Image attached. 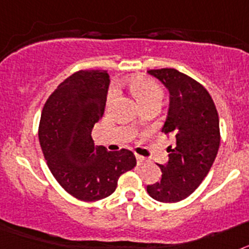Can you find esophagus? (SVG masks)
I'll use <instances>...</instances> for the list:
<instances>
[{
	"instance_id": "esophagus-1",
	"label": "esophagus",
	"mask_w": 249,
	"mask_h": 249,
	"mask_svg": "<svg viewBox=\"0 0 249 249\" xmlns=\"http://www.w3.org/2000/svg\"><path fill=\"white\" fill-rule=\"evenodd\" d=\"M136 160H137V164H138V166H141V164L147 163V160L143 157V156L137 155V156H136Z\"/></svg>"
}]
</instances>
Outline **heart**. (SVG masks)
<instances>
[{"label":"heart","mask_w":249,"mask_h":249,"mask_svg":"<svg viewBox=\"0 0 249 249\" xmlns=\"http://www.w3.org/2000/svg\"><path fill=\"white\" fill-rule=\"evenodd\" d=\"M128 87L131 89L132 94L135 96V98L141 106L149 102V101H160V100L163 97L162 89L155 81L149 80L147 77H132L131 80L128 81ZM116 94H117L116 89H109L108 93H107V98H106L107 105H109L114 100Z\"/></svg>","instance_id":"heart-1"}]
</instances>
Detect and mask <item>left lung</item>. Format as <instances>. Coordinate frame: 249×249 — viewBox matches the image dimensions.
Listing matches in <instances>:
<instances>
[{"label": "left lung", "instance_id": "left-lung-1", "mask_svg": "<svg viewBox=\"0 0 249 249\" xmlns=\"http://www.w3.org/2000/svg\"><path fill=\"white\" fill-rule=\"evenodd\" d=\"M169 91L168 116L162 132L176 138L168 163L158 164L160 181L147 186L152 198L175 203L202 183L219 148V118L211 94L199 82L175 68L149 70Z\"/></svg>", "mask_w": 249, "mask_h": 249}]
</instances>
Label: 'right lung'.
<instances>
[{
	"label": "right lung",
	"instance_id": "obj_1",
	"mask_svg": "<svg viewBox=\"0 0 249 249\" xmlns=\"http://www.w3.org/2000/svg\"><path fill=\"white\" fill-rule=\"evenodd\" d=\"M108 83L107 71L74 72L52 92L41 114L38 138L48 168L80 201L111 196L121 175L137 163L128 149L108 152L92 140L94 123L105 113Z\"/></svg>",
	"mask_w": 249,
	"mask_h": 249
}]
</instances>
